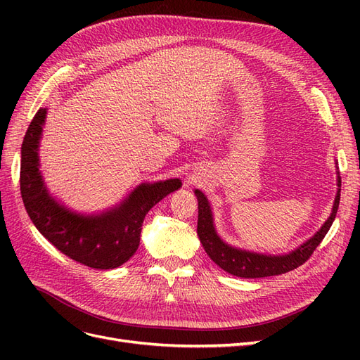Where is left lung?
Returning a JSON list of instances; mask_svg holds the SVG:
<instances>
[{"mask_svg": "<svg viewBox=\"0 0 360 360\" xmlns=\"http://www.w3.org/2000/svg\"><path fill=\"white\" fill-rule=\"evenodd\" d=\"M336 197L333 201L332 213L328 217L320 230L315 233L309 240L302 243L299 248L284 255H267V254H258L252 250H245L240 248H234L231 245L225 243L217 234L214 222H213V212L209 200L205 195L200 191L195 189V195L198 200V226L197 233L200 237V242L214 263L224 269L228 274H231L238 278H266V276H275L287 274L290 270L297 269L307 261L315 250L324 236L328 234L329 228L332 226L335 216L340 207L341 200V177L340 171L336 167Z\"/></svg>", "mask_w": 360, "mask_h": 360, "instance_id": "left-lung-1", "label": "left lung"}]
</instances>
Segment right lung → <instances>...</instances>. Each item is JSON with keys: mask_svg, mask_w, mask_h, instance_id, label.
<instances>
[{"mask_svg": "<svg viewBox=\"0 0 360 360\" xmlns=\"http://www.w3.org/2000/svg\"><path fill=\"white\" fill-rule=\"evenodd\" d=\"M46 108L36 112L20 148V195L32 224L64 255L93 269H115L139 246L151 207L181 188L180 179L141 183L122 202L96 214L76 213L49 193L40 172L39 146Z\"/></svg>", "mask_w": 360, "mask_h": 360, "instance_id": "add662e5", "label": "right lung"}]
</instances>
